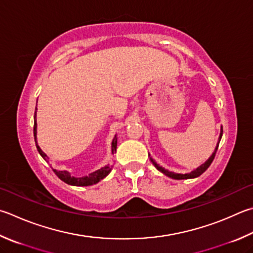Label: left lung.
<instances>
[{
  "label": "left lung",
  "mask_w": 253,
  "mask_h": 253,
  "mask_svg": "<svg viewBox=\"0 0 253 253\" xmlns=\"http://www.w3.org/2000/svg\"><path fill=\"white\" fill-rule=\"evenodd\" d=\"M222 128H221V132H220V137H219V140L221 139V136H222ZM217 150H218V146L215 147V150H214V153L211 155V157L207 160V162L205 163V164H203L201 165L200 167H198L196 169V170H194V171H191L190 173H185V174H182V173H174V172H171V171H168V170H166V169L165 168H163V167H160L159 165H157L156 164V162L154 159H151L150 158V160H151V163H153V165L154 166L158 169L159 171H162L163 173H165L166 174V176H168V177H170V178H172V179H177V180H181V179H190V178H196V177H199L200 174H203L207 169L209 168V166L211 165V163L213 162V159H214V156H215V153H217Z\"/></svg>",
  "instance_id": "obj_1"
}]
</instances>
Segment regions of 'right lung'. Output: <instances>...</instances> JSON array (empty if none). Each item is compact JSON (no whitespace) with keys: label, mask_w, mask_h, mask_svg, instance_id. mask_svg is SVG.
Masks as SVG:
<instances>
[{"label":"right lung","mask_w":253,"mask_h":253,"mask_svg":"<svg viewBox=\"0 0 253 253\" xmlns=\"http://www.w3.org/2000/svg\"><path fill=\"white\" fill-rule=\"evenodd\" d=\"M35 116H36V112L34 113V121H35ZM33 131H34V139H35V142H36V122L34 123V130ZM116 147H117V140H116V138H115L113 140V144H112L113 154L115 153V151H116ZM36 148H38L40 155L42 156V157L45 160L48 159L47 156L45 155L42 150H41V148L38 145V142H36ZM111 170H112L111 167L105 166L102 169H99V170L90 173V174H88V176L82 177V178L72 177L67 171H57V170H55V169H54V172L59 179H61V180L68 183V185H72V186H91V185H95V183H97L98 181L102 180V179H104L109 172H111Z\"/></svg>","instance_id":"add662e5"}]
</instances>
